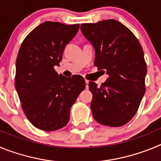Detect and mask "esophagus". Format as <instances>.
<instances>
[{
	"mask_svg": "<svg viewBox=\"0 0 161 161\" xmlns=\"http://www.w3.org/2000/svg\"><path fill=\"white\" fill-rule=\"evenodd\" d=\"M85 86H86V89L89 88V80H85Z\"/></svg>",
	"mask_w": 161,
	"mask_h": 161,
	"instance_id": "34e87169",
	"label": "esophagus"
}]
</instances>
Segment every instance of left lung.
<instances>
[{"instance_id":"obj_1","label":"left lung","mask_w":161,"mask_h":161,"mask_svg":"<svg viewBox=\"0 0 161 161\" xmlns=\"http://www.w3.org/2000/svg\"><path fill=\"white\" fill-rule=\"evenodd\" d=\"M80 30L95 49L94 65L109 76L100 87L89 83L93 118L105 126H123L135 116L145 93L147 65L143 48L117 20L83 23Z\"/></svg>"}]
</instances>
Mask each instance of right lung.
Instances as JSON below:
<instances>
[{"mask_svg":"<svg viewBox=\"0 0 161 161\" xmlns=\"http://www.w3.org/2000/svg\"><path fill=\"white\" fill-rule=\"evenodd\" d=\"M79 24L42 22L22 42L16 60L15 88L28 120L46 131L68 124L70 109L85 88V79L58 74L55 66L79 30Z\"/></svg>","mask_w":161,"mask_h":161,"instance_id":"1","label":"right lung"}]
</instances>
